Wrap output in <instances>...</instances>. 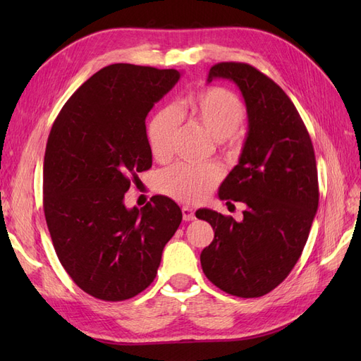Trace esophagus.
<instances>
[{
  "label": "esophagus",
  "mask_w": 361,
  "mask_h": 361,
  "mask_svg": "<svg viewBox=\"0 0 361 361\" xmlns=\"http://www.w3.org/2000/svg\"><path fill=\"white\" fill-rule=\"evenodd\" d=\"M182 218H183L185 221H192V220H195L194 211L190 209V207H182Z\"/></svg>",
  "instance_id": "obj_1"
}]
</instances>
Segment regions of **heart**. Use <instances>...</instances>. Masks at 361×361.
I'll use <instances>...</instances> for the list:
<instances>
[{"mask_svg": "<svg viewBox=\"0 0 361 361\" xmlns=\"http://www.w3.org/2000/svg\"><path fill=\"white\" fill-rule=\"evenodd\" d=\"M180 116L199 123L224 152H233L236 149L235 130L244 122L245 106L231 90L206 87L191 93L179 110L174 106L161 108L150 120L147 129L149 147L157 159L167 161L174 154ZM220 178V169L214 164H176L161 174L157 187L159 192L173 200L195 204L209 195Z\"/></svg>", "mask_w": 361, "mask_h": 361, "instance_id": "heart-1", "label": "heart"}]
</instances>
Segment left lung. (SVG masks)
Segmentation results:
<instances>
[{"label":"left lung","mask_w":361,"mask_h":361,"mask_svg":"<svg viewBox=\"0 0 361 361\" xmlns=\"http://www.w3.org/2000/svg\"><path fill=\"white\" fill-rule=\"evenodd\" d=\"M214 78L233 81L245 101V145L218 195L247 207L241 221L211 209L195 212L214 228L200 264L216 288L257 298L289 276L307 243L319 203L314 150L297 108L265 73L223 61L211 68L207 81Z\"/></svg>","instance_id":"1"}]
</instances>
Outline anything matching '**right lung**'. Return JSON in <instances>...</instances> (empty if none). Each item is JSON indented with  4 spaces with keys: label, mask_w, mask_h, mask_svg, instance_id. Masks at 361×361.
Masks as SVG:
<instances>
[{
    "label": "right lung",
    "mask_w": 361,
    "mask_h": 361,
    "mask_svg": "<svg viewBox=\"0 0 361 361\" xmlns=\"http://www.w3.org/2000/svg\"><path fill=\"white\" fill-rule=\"evenodd\" d=\"M180 78L176 69L110 64L63 105L43 159V211L60 264L75 285L104 301H123L157 277L180 207L154 195L123 203L152 167L146 117Z\"/></svg>",
    "instance_id": "1"
}]
</instances>
